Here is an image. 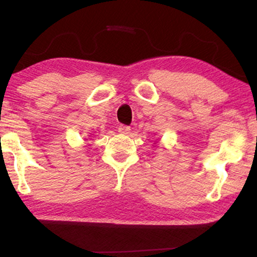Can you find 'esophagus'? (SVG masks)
Returning a JSON list of instances; mask_svg holds the SVG:
<instances>
[{
  "instance_id": "34e87169",
  "label": "esophagus",
  "mask_w": 257,
  "mask_h": 257,
  "mask_svg": "<svg viewBox=\"0 0 257 257\" xmlns=\"http://www.w3.org/2000/svg\"><path fill=\"white\" fill-rule=\"evenodd\" d=\"M118 131H119V133H121V135H128V133L131 132V127H130V126H126V125H120L118 127Z\"/></svg>"
}]
</instances>
